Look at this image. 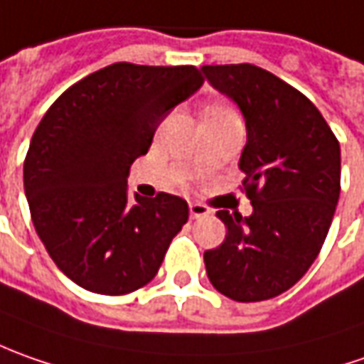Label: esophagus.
<instances>
[{
  "instance_id": "esophagus-1",
  "label": "esophagus",
  "mask_w": 364,
  "mask_h": 364,
  "mask_svg": "<svg viewBox=\"0 0 364 364\" xmlns=\"http://www.w3.org/2000/svg\"><path fill=\"white\" fill-rule=\"evenodd\" d=\"M189 213H191V218L193 220H199V218H205L211 213V209L203 203H189Z\"/></svg>"
}]
</instances>
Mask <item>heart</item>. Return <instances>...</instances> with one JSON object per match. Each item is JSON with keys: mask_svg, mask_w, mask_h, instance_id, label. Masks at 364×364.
Here are the masks:
<instances>
[{"mask_svg": "<svg viewBox=\"0 0 364 364\" xmlns=\"http://www.w3.org/2000/svg\"><path fill=\"white\" fill-rule=\"evenodd\" d=\"M207 112H213V114H228V112H232V110L225 107H211L207 108Z\"/></svg>", "mask_w": 364, "mask_h": 364, "instance_id": "b5f03b06", "label": "heart"}]
</instances>
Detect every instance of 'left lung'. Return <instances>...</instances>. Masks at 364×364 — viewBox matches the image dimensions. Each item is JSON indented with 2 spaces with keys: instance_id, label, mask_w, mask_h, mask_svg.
<instances>
[{
  "instance_id": "left-lung-1",
  "label": "left lung",
  "mask_w": 364,
  "mask_h": 364,
  "mask_svg": "<svg viewBox=\"0 0 364 364\" xmlns=\"http://www.w3.org/2000/svg\"><path fill=\"white\" fill-rule=\"evenodd\" d=\"M207 82L245 119L240 169L252 215L220 209L228 233L203 254L209 282L235 302L292 288L326 240L341 195V144L320 110L294 86L254 64L203 66Z\"/></svg>"
}]
</instances>
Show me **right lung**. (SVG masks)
Returning a JSON list of instances; mask_svg holds the SVG:
<instances>
[{
  "mask_svg": "<svg viewBox=\"0 0 364 364\" xmlns=\"http://www.w3.org/2000/svg\"><path fill=\"white\" fill-rule=\"evenodd\" d=\"M201 84L195 66L117 62L70 86L38 124L23 161L33 228L84 290L120 296L143 288L189 220L177 195L131 199L127 177L161 120Z\"/></svg>",
  "mask_w": 364,
  "mask_h": 364,
  "instance_id": "right-lung-1",
  "label": "right lung"
}]
</instances>
